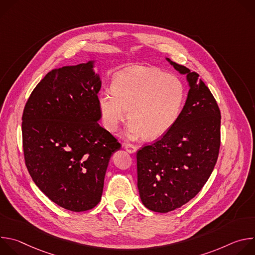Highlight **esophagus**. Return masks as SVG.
Masks as SVG:
<instances>
[{
    "label": "esophagus",
    "mask_w": 255,
    "mask_h": 255,
    "mask_svg": "<svg viewBox=\"0 0 255 255\" xmlns=\"http://www.w3.org/2000/svg\"><path fill=\"white\" fill-rule=\"evenodd\" d=\"M124 148L129 153H135L137 151V147L133 144H124Z\"/></svg>",
    "instance_id": "1"
}]
</instances>
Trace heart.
Masks as SVG:
<instances>
[{
	"label": "heart",
	"mask_w": 255,
	"mask_h": 255,
	"mask_svg": "<svg viewBox=\"0 0 255 255\" xmlns=\"http://www.w3.org/2000/svg\"><path fill=\"white\" fill-rule=\"evenodd\" d=\"M111 90L99 96L103 123L115 132L128 110L125 135L133 140L144 135L150 140L163 136L176 122L186 98L179 78L152 66L136 65L121 71Z\"/></svg>",
	"instance_id": "b5f03b06"
}]
</instances>
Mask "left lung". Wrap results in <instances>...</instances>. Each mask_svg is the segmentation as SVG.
<instances>
[{"label":"left lung","mask_w":255,"mask_h":255,"mask_svg":"<svg viewBox=\"0 0 255 255\" xmlns=\"http://www.w3.org/2000/svg\"><path fill=\"white\" fill-rule=\"evenodd\" d=\"M166 60L187 76L188 98L170 130L136 155L141 202L158 213L181 207L202 190L220 149L221 114L209 88L197 72Z\"/></svg>","instance_id":"8db88e82"}]
</instances>
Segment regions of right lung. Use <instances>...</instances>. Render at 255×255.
<instances>
[{"instance_id":"right-lung-1","label":"right lung","mask_w":255,"mask_h":255,"mask_svg":"<svg viewBox=\"0 0 255 255\" xmlns=\"http://www.w3.org/2000/svg\"><path fill=\"white\" fill-rule=\"evenodd\" d=\"M95 60L49 71L31 93L22 116L27 169L40 191L72 212L101 201L106 170L121 144L101 127Z\"/></svg>"}]
</instances>
